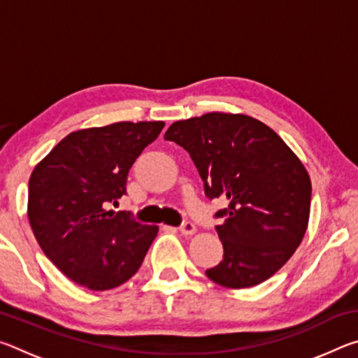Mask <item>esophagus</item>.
<instances>
[{"label": "esophagus", "mask_w": 358, "mask_h": 358, "mask_svg": "<svg viewBox=\"0 0 358 358\" xmlns=\"http://www.w3.org/2000/svg\"><path fill=\"white\" fill-rule=\"evenodd\" d=\"M180 232L183 235H194V234H196V226H194L191 221H185L180 226Z\"/></svg>", "instance_id": "obj_1"}]
</instances>
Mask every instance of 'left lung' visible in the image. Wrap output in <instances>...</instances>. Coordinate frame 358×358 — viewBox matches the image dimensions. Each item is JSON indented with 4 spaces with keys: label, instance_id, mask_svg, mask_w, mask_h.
<instances>
[{
    "label": "left lung",
    "instance_id": "left-lung-1",
    "mask_svg": "<svg viewBox=\"0 0 358 358\" xmlns=\"http://www.w3.org/2000/svg\"><path fill=\"white\" fill-rule=\"evenodd\" d=\"M189 153L210 201L227 207L215 217L222 260L205 271L224 287L268 280L301 243L310 220L311 180L299 157L262 121L211 112L175 121L164 134Z\"/></svg>",
    "mask_w": 358,
    "mask_h": 358
}]
</instances>
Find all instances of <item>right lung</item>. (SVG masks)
Here are the masks:
<instances>
[{
	"instance_id": "right-lung-1",
	"label": "right lung",
	"mask_w": 358,
	"mask_h": 358,
	"mask_svg": "<svg viewBox=\"0 0 358 358\" xmlns=\"http://www.w3.org/2000/svg\"><path fill=\"white\" fill-rule=\"evenodd\" d=\"M162 128V121H120L71 132L34 167L28 220L42 251L69 280L108 290L141 268L157 227L107 205L126 194L129 169Z\"/></svg>"
}]
</instances>
